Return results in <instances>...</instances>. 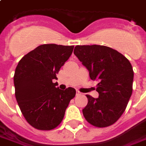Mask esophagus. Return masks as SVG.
<instances>
[{
  "instance_id": "1",
  "label": "esophagus",
  "mask_w": 146,
  "mask_h": 146,
  "mask_svg": "<svg viewBox=\"0 0 146 146\" xmlns=\"http://www.w3.org/2000/svg\"><path fill=\"white\" fill-rule=\"evenodd\" d=\"M82 94L79 90H76V96H79V95H81Z\"/></svg>"
}]
</instances>
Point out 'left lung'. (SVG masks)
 I'll return each mask as SVG.
<instances>
[{"label": "left lung", "instance_id": "8db88e82", "mask_svg": "<svg viewBox=\"0 0 146 146\" xmlns=\"http://www.w3.org/2000/svg\"><path fill=\"white\" fill-rule=\"evenodd\" d=\"M74 54L98 80L99 98L88 100L83 114L87 122L105 128L117 121L125 112L132 94L134 72L131 62L117 50L104 46H76Z\"/></svg>", "mask_w": 146, "mask_h": 146}]
</instances>
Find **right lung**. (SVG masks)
<instances>
[{
	"mask_svg": "<svg viewBox=\"0 0 146 146\" xmlns=\"http://www.w3.org/2000/svg\"><path fill=\"white\" fill-rule=\"evenodd\" d=\"M73 46L44 44L24 56L14 76L15 98L27 122L38 130H52L62 122L76 95L69 87H56V74L70 58Z\"/></svg>",
	"mask_w": 146,
	"mask_h": 146,
	"instance_id": "1",
	"label": "right lung"
}]
</instances>
